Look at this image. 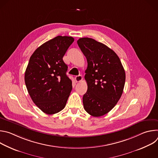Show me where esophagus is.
<instances>
[{"mask_svg": "<svg viewBox=\"0 0 158 158\" xmlns=\"http://www.w3.org/2000/svg\"><path fill=\"white\" fill-rule=\"evenodd\" d=\"M82 80V76H77L75 77V81L76 82H80Z\"/></svg>", "mask_w": 158, "mask_h": 158, "instance_id": "1", "label": "esophagus"}]
</instances>
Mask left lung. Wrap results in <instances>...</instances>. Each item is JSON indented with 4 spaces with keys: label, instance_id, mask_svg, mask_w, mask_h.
<instances>
[{
    "label": "left lung",
    "instance_id": "left-lung-1",
    "mask_svg": "<svg viewBox=\"0 0 158 158\" xmlns=\"http://www.w3.org/2000/svg\"><path fill=\"white\" fill-rule=\"evenodd\" d=\"M77 44L87 61L84 108L90 115L100 117L113 108L121 97L126 80L124 67L115 52L104 44L83 37Z\"/></svg>",
    "mask_w": 158,
    "mask_h": 158
}]
</instances>
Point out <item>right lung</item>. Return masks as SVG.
<instances>
[{"mask_svg": "<svg viewBox=\"0 0 158 158\" xmlns=\"http://www.w3.org/2000/svg\"><path fill=\"white\" fill-rule=\"evenodd\" d=\"M74 40L58 35L41 45L30 57L24 77L26 87L32 101L47 114L62 110L72 91L62 58Z\"/></svg>", "mask_w": 158, "mask_h": 158, "instance_id": "add662e5", "label": "right lung"}]
</instances>
